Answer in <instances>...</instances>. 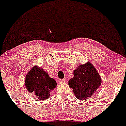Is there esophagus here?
Segmentation results:
<instances>
[{
	"mask_svg": "<svg viewBox=\"0 0 126 126\" xmlns=\"http://www.w3.org/2000/svg\"><path fill=\"white\" fill-rule=\"evenodd\" d=\"M59 83H64V82H66V79H59Z\"/></svg>",
	"mask_w": 126,
	"mask_h": 126,
	"instance_id": "esophagus-1",
	"label": "esophagus"
}]
</instances>
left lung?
Returning a JSON list of instances; mask_svg holds the SVG:
<instances>
[{"instance_id":"1","label":"left lung","mask_w":126,"mask_h":126,"mask_svg":"<svg viewBox=\"0 0 126 126\" xmlns=\"http://www.w3.org/2000/svg\"><path fill=\"white\" fill-rule=\"evenodd\" d=\"M74 77L69 80V85L80 100H88L101 83V79L94 66L88 62L80 65L73 72Z\"/></svg>"}]
</instances>
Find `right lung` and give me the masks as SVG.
I'll list each match as a JSON object with an SVG mask.
<instances>
[{
  "label": "right lung",
  "mask_w": 126,
  "mask_h": 126,
  "mask_svg": "<svg viewBox=\"0 0 126 126\" xmlns=\"http://www.w3.org/2000/svg\"><path fill=\"white\" fill-rule=\"evenodd\" d=\"M57 83L50 78L41 67L34 66L28 72L25 78V86L30 92H32L37 98L41 100L47 99L50 92L56 87Z\"/></svg>",
  "instance_id": "add662e5"
}]
</instances>
